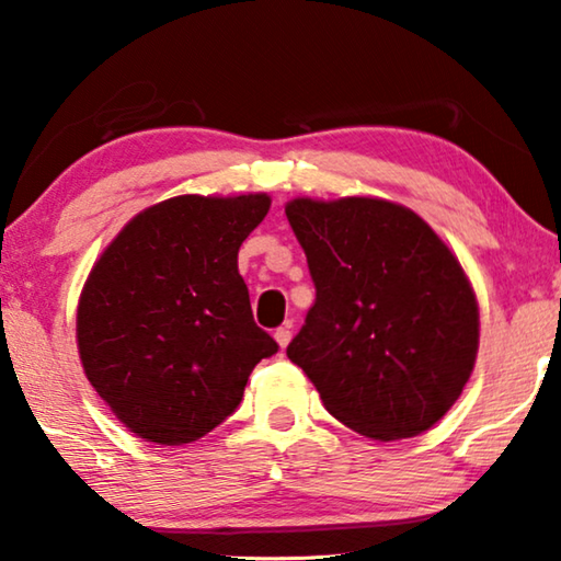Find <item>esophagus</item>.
<instances>
[{
	"label": "esophagus",
	"mask_w": 561,
	"mask_h": 561,
	"mask_svg": "<svg viewBox=\"0 0 561 561\" xmlns=\"http://www.w3.org/2000/svg\"><path fill=\"white\" fill-rule=\"evenodd\" d=\"M274 341H277L282 348L289 346V341H291V321H287V324L274 331Z\"/></svg>",
	"instance_id": "1"
}]
</instances>
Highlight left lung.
Instances as JSON below:
<instances>
[{
    "mask_svg": "<svg viewBox=\"0 0 561 561\" xmlns=\"http://www.w3.org/2000/svg\"><path fill=\"white\" fill-rule=\"evenodd\" d=\"M284 213L317 287L287 346L291 364L366 438L433 428L470 381L480 344L458 257L421 215L381 197H294Z\"/></svg>",
    "mask_w": 561,
    "mask_h": 561,
    "instance_id": "left-lung-1",
    "label": "left lung"
}]
</instances>
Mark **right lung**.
Masks as SVG:
<instances>
[{
  "mask_svg": "<svg viewBox=\"0 0 561 561\" xmlns=\"http://www.w3.org/2000/svg\"><path fill=\"white\" fill-rule=\"evenodd\" d=\"M267 193L178 195L146 207L101 252L76 309L83 374L138 438L185 445L242 401L277 341L254 324L237 252Z\"/></svg>",
  "mask_w": 561,
  "mask_h": 561,
  "instance_id": "add662e5",
  "label": "right lung"
}]
</instances>
